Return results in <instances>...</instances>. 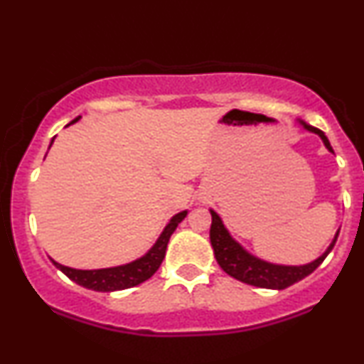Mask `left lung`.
<instances>
[{
  "mask_svg": "<svg viewBox=\"0 0 364 364\" xmlns=\"http://www.w3.org/2000/svg\"><path fill=\"white\" fill-rule=\"evenodd\" d=\"M299 124L304 127L309 132L317 134L322 139L323 146L327 147V151L334 154L329 139L326 137V134L322 130L315 129V127L305 124L304 120H299ZM212 213V227H210V242H212L213 254H215V259L222 269L227 274H230L232 278L239 279V282L252 284V287L259 288H269V290H284V288L291 287L293 283H299L300 279L309 277L310 273H314L318 266L322 264V261L326 259L327 254L334 247L339 230L336 232L334 239L329 244V247L323 251L322 256H318L317 259L307 264H299V266H290V264H274V262L264 261L261 257L254 256L249 251H246L240 244L230 235V232L227 230V227L222 222V218L215 210L210 208Z\"/></svg>",
  "mask_w": 364,
  "mask_h": 364,
  "instance_id": "1",
  "label": "left lung"
}]
</instances>
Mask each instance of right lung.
Listing matches in <instances>:
<instances>
[{
	"label": "right lung",
	"instance_id": "1",
	"mask_svg": "<svg viewBox=\"0 0 364 364\" xmlns=\"http://www.w3.org/2000/svg\"><path fill=\"white\" fill-rule=\"evenodd\" d=\"M80 118L81 117L74 118L71 124H76ZM52 142H54V139L50 140V146ZM186 215H188V210H183V212L176 213V215L171 218L169 224L164 227V230L161 232V235L157 237L154 246L149 249L144 256H140L139 259L127 262V264L113 266V268H102V269H76V268H69V266L59 264V262L52 259V257L50 261L54 262L55 268L63 271L69 279H73L74 283L87 288V290L117 291V290H125V288L137 287V284L146 282V279L151 278L152 274L159 269L161 262H163L166 256V247H168L169 237L173 235V232L176 230L179 222L185 220Z\"/></svg>",
	"mask_w": 364,
	"mask_h": 364
}]
</instances>
